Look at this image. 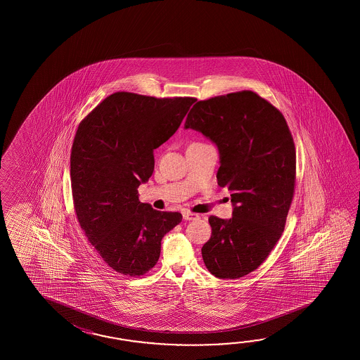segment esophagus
<instances>
[{"label":"esophagus","instance_id":"34e87169","mask_svg":"<svg viewBox=\"0 0 360 360\" xmlns=\"http://www.w3.org/2000/svg\"><path fill=\"white\" fill-rule=\"evenodd\" d=\"M183 217L185 221H191V220H195V219H198L199 216L197 214H191V212L185 211V212H183Z\"/></svg>","mask_w":360,"mask_h":360}]
</instances>
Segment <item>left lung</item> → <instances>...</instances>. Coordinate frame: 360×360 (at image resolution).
Instances as JSON below:
<instances>
[{
  "label": "left lung",
  "mask_w": 360,
  "mask_h": 360,
  "mask_svg": "<svg viewBox=\"0 0 360 360\" xmlns=\"http://www.w3.org/2000/svg\"><path fill=\"white\" fill-rule=\"evenodd\" d=\"M184 129L217 148V183L233 205L231 219H208L212 234L202 257L214 276L242 278L260 266L283 233L296 174L288 124L269 101L240 91L198 101Z\"/></svg>",
  "instance_id": "obj_1"
}]
</instances>
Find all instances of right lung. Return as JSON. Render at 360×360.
I'll return each instance as SVG.
<instances>
[{
    "mask_svg": "<svg viewBox=\"0 0 360 360\" xmlns=\"http://www.w3.org/2000/svg\"><path fill=\"white\" fill-rule=\"evenodd\" d=\"M194 98L157 99L115 92L79 123L70 154L77 219L110 268L143 276L157 264L162 238L183 216L139 200L154 169V149L166 143Z\"/></svg>",
    "mask_w": 360,
    "mask_h": 360,
    "instance_id": "obj_1",
    "label": "right lung"
}]
</instances>
